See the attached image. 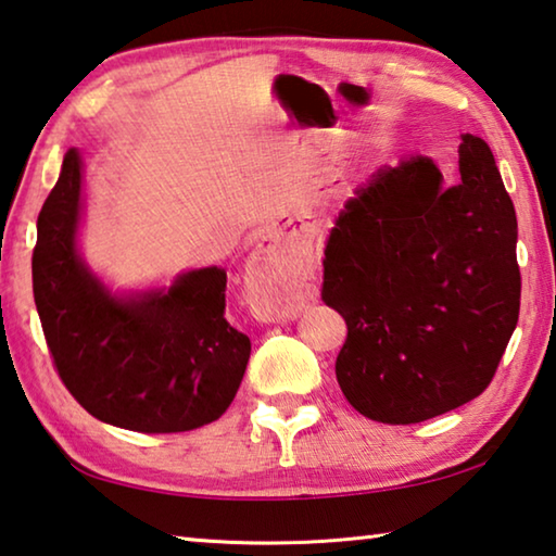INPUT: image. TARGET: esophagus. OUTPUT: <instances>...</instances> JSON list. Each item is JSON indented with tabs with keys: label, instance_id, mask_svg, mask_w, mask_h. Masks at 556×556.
<instances>
[{
	"label": "esophagus",
	"instance_id": "34e87169",
	"mask_svg": "<svg viewBox=\"0 0 556 556\" xmlns=\"http://www.w3.org/2000/svg\"><path fill=\"white\" fill-rule=\"evenodd\" d=\"M248 301L252 314L262 318V321L296 318L301 312L299 301L289 294L287 285L279 279V271L275 267L252 271L248 277Z\"/></svg>",
	"mask_w": 556,
	"mask_h": 556
}]
</instances>
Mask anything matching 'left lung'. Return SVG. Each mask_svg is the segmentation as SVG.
<instances>
[{
    "mask_svg": "<svg viewBox=\"0 0 556 556\" xmlns=\"http://www.w3.org/2000/svg\"><path fill=\"white\" fill-rule=\"evenodd\" d=\"M460 181L429 156L355 188L326 242L321 299L345 318V400L382 425H417L478 397L520 314L517 218L481 137L460 135Z\"/></svg>",
    "mask_w": 556,
    "mask_h": 556,
    "instance_id": "obj_1",
    "label": "left lung"
}]
</instances>
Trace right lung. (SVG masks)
<instances>
[{"label":"right lung","mask_w":556,"mask_h":556,"mask_svg":"<svg viewBox=\"0 0 556 556\" xmlns=\"http://www.w3.org/2000/svg\"><path fill=\"white\" fill-rule=\"evenodd\" d=\"M83 156L68 149L36 223L34 301L61 380L105 425L176 434L230 407L250 338L225 321L220 267L115 294L78 250Z\"/></svg>","instance_id":"obj_1"}]
</instances>
